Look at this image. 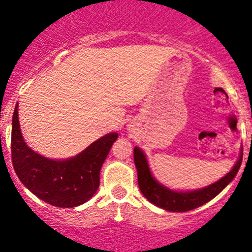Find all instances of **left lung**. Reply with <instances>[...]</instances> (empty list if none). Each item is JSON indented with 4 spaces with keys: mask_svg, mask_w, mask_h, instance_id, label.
I'll use <instances>...</instances> for the list:
<instances>
[{
    "mask_svg": "<svg viewBox=\"0 0 252 252\" xmlns=\"http://www.w3.org/2000/svg\"><path fill=\"white\" fill-rule=\"evenodd\" d=\"M134 163H135L138 170V184H139L140 191L148 200L164 210L183 213V211H189L197 206L204 205L211 199H214L221 190H224V188L234 179L239 171L240 165L243 163V155H240L239 160L235 164L232 170L227 173L222 179L218 180L204 189L189 192L173 191V190L159 184L150 173L145 155L137 147L134 148Z\"/></svg>",
    "mask_w": 252,
    "mask_h": 252,
    "instance_id": "left-lung-1",
    "label": "left lung"
}]
</instances>
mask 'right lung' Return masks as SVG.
<instances>
[{
    "mask_svg": "<svg viewBox=\"0 0 252 252\" xmlns=\"http://www.w3.org/2000/svg\"><path fill=\"white\" fill-rule=\"evenodd\" d=\"M118 134L110 133L67 160H51L31 150L22 138L17 105L13 112L11 153L18 179L46 203L74 208L86 203L99 188V173Z\"/></svg>",
    "mask_w": 252,
    "mask_h": 252,
    "instance_id": "1",
    "label": "right lung"
}]
</instances>
